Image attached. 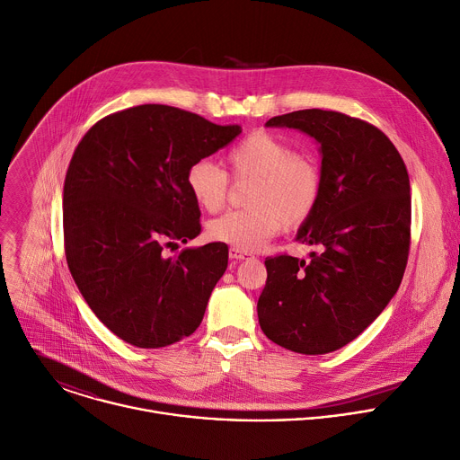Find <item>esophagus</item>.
<instances>
[{"mask_svg":"<svg viewBox=\"0 0 460 460\" xmlns=\"http://www.w3.org/2000/svg\"><path fill=\"white\" fill-rule=\"evenodd\" d=\"M228 255H230V259H235V261H243V259H250V257H252V253L241 252V250H237V248H230Z\"/></svg>","mask_w":460,"mask_h":460,"instance_id":"obj_1","label":"esophagus"}]
</instances>
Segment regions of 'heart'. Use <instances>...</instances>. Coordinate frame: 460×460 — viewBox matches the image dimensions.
Listing matches in <instances>:
<instances>
[{"mask_svg":"<svg viewBox=\"0 0 460 460\" xmlns=\"http://www.w3.org/2000/svg\"><path fill=\"white\" fill-rule=\"evenodd\" d=\"M234 179H252L246 194L248 210L228 212L207 225L212 241L241 252H255L283 225L299 226L315 212L323 175L317 161L294 152L281 137L253 132L241 139L226 155ZM187 190L194 203L214 214L223 208L228 194L226 173L208 159H199L187 170Z\"/></svg>","mask_w":460,"mask_h":460,"instance_id":"obj_1","label":"heart"}]
</instances>
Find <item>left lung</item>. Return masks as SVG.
<instances>
[{
  "mask_svg": "<svg viewBox=\"0 0 460 460\" xmlns=\"http://www.w3.org/2000/svg\"><path fill=\"white\" fill-rule=\"evenodd\" d=\"M319 145L323 192L296 241L317 246L310 262L268 257L257 301L264 335L305 355L335 351L368 328L397 294L410 250L406 164L374 125L308 109L266 121Z\"/></svg>",
  "mask_w": 460,
  "mask_h": 460,
  "instance_id": "1",
  "label": "left lung"
}]
</instances>
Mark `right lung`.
<instances>
[{
    "label": "right lung",
    "mask_w": 460,
    "mask_h": 460,
    "mask_svg": "<svg viewBox=\"0 0 460 460\" xmlns=\"http://www.w3.org/2000/svg\"><path fill=\"white\" fill-rule=\"evenodd\" d=\"M239 134V125L139 105L103 118L79 141L63 187L66 262L90 310L125 342L163 348L201 324L228 248L166 250L201 232L187 170Z\"/></svg>",
    "instance_id": "obj_1"
}]
</instances>
